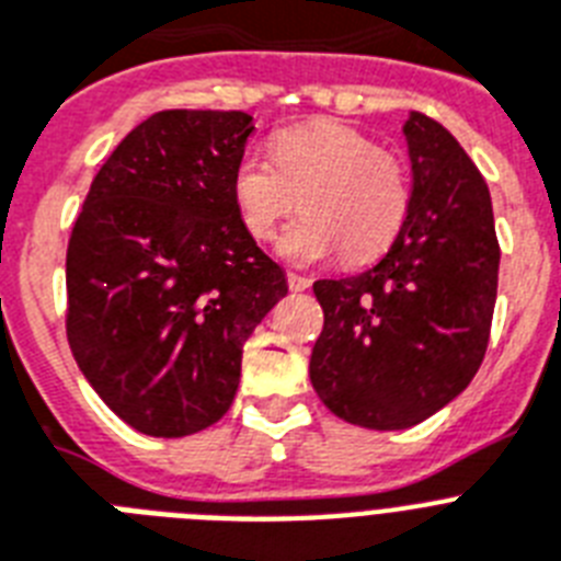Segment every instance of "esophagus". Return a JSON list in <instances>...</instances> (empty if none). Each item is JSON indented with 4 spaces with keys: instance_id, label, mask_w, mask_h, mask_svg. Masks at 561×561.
Instances as JSON below:
<instances>
[{
    "instance_id": "1",
    "label": "esophagus",
    "mask_w": 561,
    "mask_h": 561,
    "mask_svg": "<svg viewBox=\"0 0 561 561\" xmlns=\"http://www.w3.org/2000/svg\"><path fill=\"white\" fill-rule=\"evenodd\" d=\"M288 288L294 290V294H302V290L310 288V279L302 276V273H288Z\"/></svg>"
}]
</instances>
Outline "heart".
<instances>
[{"label":"heart","mask_w":561,"mask_h":561,"mask_svg":"<svg viewBox=\"0 0 561 561\" xmlns=\"http://www.w3.org/2000/svg\"><path fill=\"white\" fill-rule=\"evenodd\" d=\"M233 205L256 239L285 216H302L279 237V256L313 265L342 251L368 262L402 230L411 202L402 159L339 122H313L273 136L271 159L244 153L230 179Z\"/></svg>","instance_id":"b5f03b06"}]
</instances>
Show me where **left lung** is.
I'll list each match as a JSON object with an SVG mask.
<instances>
[{"label": "left lung", "instance_id": "8db88e82", "mask_svg": "<svg viewBox=\"0 0 561 561\" xmlns=\"http://www.w3.org/2000/svg\"><path fill=\"white\" fill-rule=\"evenodd\" d=\"M411 202L374 267L313 282L324 328L310 382L351 425L404 431L454 402L477 376L496 305L491 191L439 122L411 111L402 128Z\"/></svg>", "mask_w": 561, "mask_h": 561}]
</instances>
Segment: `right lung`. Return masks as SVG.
<instances>
[{
    "label": "right lung",
    "mask_w": 561,
    "mask_h": 561,
    "mask_svg": "<svg viewBox=\"0 0 561 561\" xmlns=\"http://www.w3.org/2000/svg\"><path fill=\"white\" fill-rule=\"evenodd\" d=\"M251 134L242 111L153 113L99 168L70 233L73 359L148 436H191L228 413L242 345L288 294L230 193Z\"/></svg>",
    "instance_id": "1"
}]
</instances>
